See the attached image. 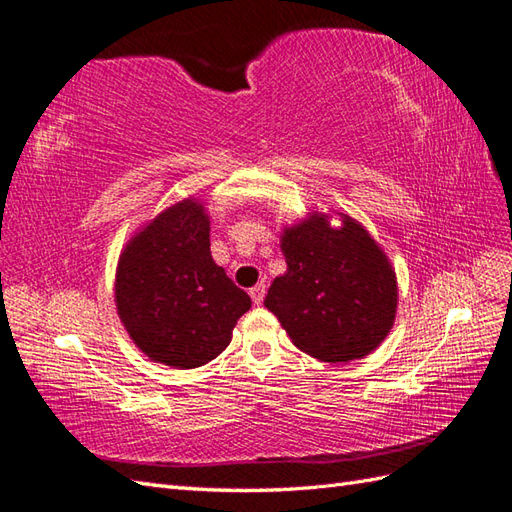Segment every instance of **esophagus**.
Masks as SVG:
<instances>
[{
	"mask_svg": "<svg viewBox=\"0 0 512 512\" xmlns=\"http://www.w3.org/2000/svg\"><path fill=\"white\" fill-rule=\"evenodd\" d=\"M249 296H252L254 305H263V300H265V283H258L256 287L249 289Z\"/></svg>",
	"mask_w": 512,
	"mask_h": 512,
	"instance_id": "34e87169",
	"label": "esophagus"
}]
</instances>
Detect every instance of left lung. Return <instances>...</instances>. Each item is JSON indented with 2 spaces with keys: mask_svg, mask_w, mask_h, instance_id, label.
<instances>
[{
  "mask_svg": "<svg viewBox=\"0 0 512 512\" xmlns=\"http://www.w3.org/2000/svg\"><path fill=\"white\" fill-rule=\"evenodd\" d=\"M327 214L285 227L287 271L271 283L265 307L311 358L349 362L369 356L393 327L398 280L387 254L351 216Z\"/></svg>",
  "mask_w": 512,
  "mask_h": 512,
  "instance_id": "8db88e82",
  "label": "left lung"
}]
</instances>
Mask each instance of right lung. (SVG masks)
<instances>
[{"instance_id": "1", "label": "right lung", "mask_w": 512, "mask_h": 512, "mask_svg": "<svg viewBox=\"0 0 512 512\" xmlns=\"http://www.w3.org/2000/svg\"><path fill=\"white\" fill-rule=\"evenodd\" d=\"M114 300L125 331L154 362L203 367L252 307L210 252V216L185 198L145 225L119 258Z\"/></svg>"}]
</instances>
